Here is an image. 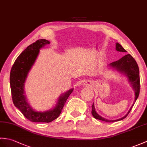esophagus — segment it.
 <instances>
[{
	"label": "esophagus",
	"mask_w": 147,
	"mask_h": 147,
	"mask_svg": "<svg viewBox=\"0 0 147 147\" xmlns=\"http://www.w3.org/2000/svg\"><path fill=\"white\" fill-rule=\"evenodd\" d=\"M84 84L88 87H91L92 86V84H93V82L91 81H86L84 83Z\"/></svg>",
	"instance_id": "obj_1"
}]
</instances>
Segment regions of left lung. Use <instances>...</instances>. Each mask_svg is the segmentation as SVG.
<instances>
[{
    "label": "left lung",
    "instance_id": "8db88e82",
    "mask_svg": "<svg viewBox=\"0 0 147 147\" xmlns=\"http://www.w3.org/2000/svg\"><path fill=\"white\" fill-rule=\"evenodd\" d=\"M116 49H117L118 51H120V52H127V51H126L119 43L116 44ZM110 65L112 67L115 68L116 69L120 71V72H121L122 73L125 74L128 76L129 81H130V83L132 84L134 90L135 91V102L136 100H137V98L139 96L140 91V73H139L138 66L134 58L131 55H130L129 54H126L125 56L121 57L120 59L114 61V62L111 63ZM134 105V104L132 105L130 110H129L128 113L126 115L125 117H123L120 119H118V120H107V119H105L104 118L100 117V116L96 112V111H95L93 104L92 105L91 113L94 118L97 119V120L104 121L108 123L115 122V121H118L121 120H123L124 118L127 117L128 115L129 114V113L131 110Z\"/></svg>",
    "mask_w": 147,
    "mask_h": 147
}]
</instances>
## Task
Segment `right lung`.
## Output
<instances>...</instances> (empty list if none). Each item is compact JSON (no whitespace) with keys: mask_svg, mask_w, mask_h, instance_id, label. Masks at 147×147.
I'll list each match as a JSON object with an SVG mask.
<instances>
[{"mask_svg":"<svg viewBox=\"0 0 147 147\" xmlns=\"http://www.w3.org/2000/svg\"><path fill=\"white\" fill-rule=\"evenodd\" d=\"M50 42L46 39H39L30 44L18 57L10 73V84L13 105L21 111L24 117L32 122L49 123L58 118L73 89L67 91L57 101L52 110L46 112H36L27 104L24 95V85L30 68L34 63L39 49Z\"/></svg>","mask_w":147,"mask_h":147,"instance_id":"obj_1","label":"right lung"}]
</instances>
